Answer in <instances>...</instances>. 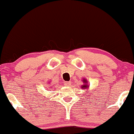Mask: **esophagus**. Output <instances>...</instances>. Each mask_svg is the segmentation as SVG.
I'll return each instance as SVG.
<instances>
[{
  "label": "esophagus",
  "instance_id": "esophagus-1",
  "mask_svg": "<svg viewBox=\"0 0 134 134\" xmlns=\"http://www.w3.org/2000/svg\"><path fill=\"white\" fill-rule=\"evenodd\" d=\"M65 86H70V84H71V82L70 81H66V82H65Z\"/></svg>",
  "mask_w": 134,
  "mask_h": 134
}]
</instances>
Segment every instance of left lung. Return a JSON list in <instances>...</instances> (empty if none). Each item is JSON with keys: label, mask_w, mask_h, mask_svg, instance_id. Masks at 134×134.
<instances>
[{"label": "left lung", "mask_w": 134, "mask_h": 134, "mask_svg": "<svg viewBox=\"0 0 134 134\" xmlns=\"http://www.w3.org/2000/svg\"><path fill=\"white\" fill-rule=\"evenodd\" d=\"M84 82H86V80L84 79ZM87 87H88V86H87L86 84V85L82 86V88H87Z\"/></svg>", "instance_id": "left-lung-1"}]
</instances>
